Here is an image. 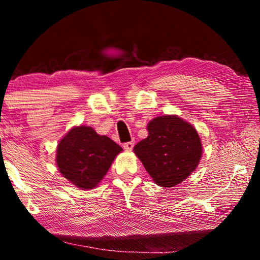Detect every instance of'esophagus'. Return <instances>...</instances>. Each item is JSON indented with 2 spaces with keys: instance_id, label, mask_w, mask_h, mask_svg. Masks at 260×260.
<instances>
[{
  "instance_id": "esophagus-1",
  "label": "esophagus",
  "mask_w": 260,
  "mask_h": 260,
  "mask_svg": "<svg viewBox=\"0 0 260 260\" xmlns=\"http://www.w3.org/2000/svg\"><path fill=\"white\" fill-rule=\"evenodd\" d=\"M124 149H126V150H132V149H133V147H134V142L133 141H131V142H126V143H124Z\"/></svg>"
}]
</instances>
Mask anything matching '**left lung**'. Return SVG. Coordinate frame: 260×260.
I'll list each match as a JSON object with an SVG mask.
<instances>
[{"mask_svg": "<svg viewBox=\"0 0 260 260\" xmlns=\"http://www.w3.org/2000/svg\"><path fill=\"white\" fill-rule=\"evenodd\" d=\"M147 139L134 152L153 181L173 187L189 177L199 165L202 143L196 129L178 116H161L148 124Z\"/></svg>", "mask_w": 260, "mask_h": 260, "instance_id": "left-lung-1", "label": "left lung"}]
</instances>
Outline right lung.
Returning a JSON list of instances; mask_svg holds the SVG:
<instances>
[{
	"instance_id": "right-lung-1",
	"label": "right lung",
	"mask_w": 260,
	"mask_h": 260,
	"mask_svg": "<svg viewBox=\"0 0 260 260\" xmlns=\"http://www.w3.org/2000/svg\"><path fill=\"white\" fill-rule=\"evenodd\" d=\"M120 146L91 127H74L59 141L56 161L59 172L80 189H93L121 152Z\"/></svg>"
}]
</instances>
